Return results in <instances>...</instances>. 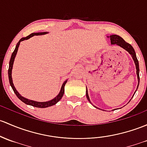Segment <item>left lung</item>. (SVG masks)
I'll use <instances>...</instances> for the list:
<instances>
[{"label": "left lung", "mask_w": 147, "mask_h": 147, "mask_svg": "<svg viewBox=\"0 0 147 147\" xmlns=\"http://www.w3.org/2000/svg\"><path fill=\"white\" fill-rule=\"evenodd\" d=\"M110 38H111V44H116V45L120 46V47L123 48V49H124L125 50H126L128 53L132 55V58H133L134 61H135V65H136V69H137V78H138V86H137V89H138L139 84H140V68H139V62H138V60H137V56H136L135 49H133V47H132L130 44H128V43H127L126 41H125L123 38H122V37L119 36H118V35H115V34L111 35V36H110ZM86 98H87L88 101L91 103L90 99H89V95H88L87 89H86Z\"/></svg>", "instance_id": "1"}]
</instances>
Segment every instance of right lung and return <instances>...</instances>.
<instances>
[{
    "label": "right lung",
    "mask_w": 147,
    "mask_h": 147,
    "mask_svg": "<svg viewBox=\"0 0 147 147\" xmlns=\"http://www.w3.org/2000/svg\"><path fill=\"white\" fill-rule=\"evenodd\" d=\"M46 33H47V32H37V33H32V34H29V36L22 38L21 39L18 41V44H17L15 51H13V53H12V55H11V58H10V63H9V69H8L9 82H10V86H11L13 92H15V94H16V96L18 97V98H19V99H20L22 102H24V103H26V104H27V105H30V106H34V107H36V108H47V107H49V106H53V105H55L57 102L59 101L61 99L62 97H63V94H64V88H65V85L66 82H67V81L64 82V83H63V85H62L61 92H60V93L58 94V95L56 97H55L53 99L51 100V101H46V102H37V101H32V100H29V99H27V98H24L23 96H22L20 94L18 93V92H17L16 89H15L13 83H12V65H13V63H14V60H15V55H16L17 52H18V47H19V45H20V44L21 41H24V40H26V39H28V38H30V37H32L33 36H36V35L45 34H46Z\"/></svg>",
    "instance_id": "add662e5"
}]
</instances>
